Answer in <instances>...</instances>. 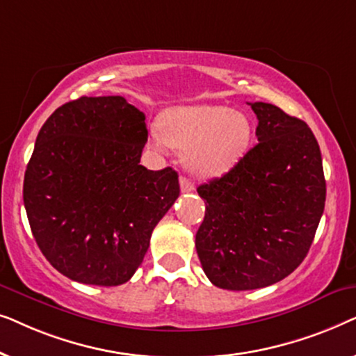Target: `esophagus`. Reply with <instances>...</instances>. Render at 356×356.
I'll use <instances>...</instances> for the list:
<instances>
[{
	"mask_svg": "<svg viewBox=\"0 0 356 356\" xmlns=\"http://www.w3.org/2000/svg\"><path fill=\"white\" fill-rule=\"evenodd\" d=\"M179 188H181L183 193H191V191H194V184H193L191 181H189L188 178H184V177L179 178Z\"/></svg>",
	"mask_w": 356,
	"mask_h": 356,
	"instance_id": "34e87169",
	"label": "esophagus"
}]
</instances>
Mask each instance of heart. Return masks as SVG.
<instances>
[{
  "label": "heart",
  "mask_w": 356,
  "mask_h": 356,
  "mask_svg": "<svg viewBox=\"0 0 356 356\" xmlns=\"http://www.w3.org/2000/svg\"><path fill=\"white\" fill-rule=\"evenodd\" d=\"M254 126L250 116L230 106L197 104L173 106L150 131L149 144L157 152L181 150L183 165L193 177L213 179L230 172L250 150Z\"/></svg>",
  "instance_id": "b5f03b06"
}]
</instances>
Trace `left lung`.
I'll list each match as a JSON object with an SVG mask.
<instances>
[{
	"mask_svg": "<svg viewBox=\"0 0 356 356\" xmlns=\"http://www.w3.org/2000/svg\"><path fill=\"white\" fill-rule=\"evenodd\" d=\"M257 144L236 167L197 188L206 216L196 251L209 280L254 290L290 275L308 254L325 204L319 144L305 121L250 104Z\"/></svg>",
	"mask_w": 356,
	"mask_h": 356,
	"instance_id": "obj_1",
	"label": "left lung"
}]
</instances>
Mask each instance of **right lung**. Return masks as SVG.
<instances>
[{
    "label": "right lung",
    "instance_id": "add662e5",
    "mask_svg": "<svg viewBox=\"0 0 356 356\" xmlns=\"http://www.w3.org/2000/svg\"><path fill=\"white\" fill-rule=\"evenodd\" d=\"M145 116L124 97H81L53 111L24 177V206L47 261L67 279L128 282L179 196L178 173L140 165Z\"/></svg>",
    "mask_w": 356,
    "mask_h": 356
}]
</instances>
